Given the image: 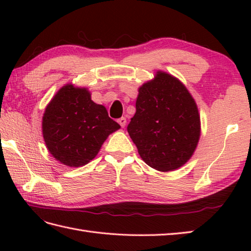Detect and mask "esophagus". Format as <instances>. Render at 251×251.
Listing matches in <instances>:
<instances>
[{"label": "esophagus", "mask_w": 251, "mask_h": 251, "mask_svg": "<svg viewBox=\"0 0 251 251\" xmlns=\"http://www.w3.org/2000/svg\"><path fill=\"white\" fill-rule=\"evenodd\" d=\"M117 122H119V124L121 125V127H123V128H124L125 125H126V119H125V117H121V119L117 120Z\"/></svg>", "instance_id": "esophagus-1"}]
</instances>
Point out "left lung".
Instances as JSON below:
<instances>
[{
    "instance_id": "8db88e82",
    "label": "left lung",
    "mask_w": 251,
    "mask_h": 251,
    "mask_svg": "<svg viewBox=\"0 0 251 251\" xmlns=\"http://www.w3.org/2000/svg\"><path fill=\"white\" fill-rule=\"evenodd\" d=\"M127 131L143 162L158 172H174L189 162L199 145V108L178 77L157 70L138 88Z\"/></svg>"
}]
</instances>
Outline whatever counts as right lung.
Segmentation results:
<instances>
[{"instance_id":"obj_1","label":"right lung","mask_w":251,"mask_h":251,"mask_svg":"<svg viewBox=\"0 0 251 251\" xmlns=\"http://www.w3.org/2000/svg\"><path fill=\"white\" fill-rule=\"evenodd\" d=\"M120 128L105 106L92 100L87 87L72 83L55 94L42 119L47 150L68 167H81L93 161L106 138Z\"/></svg>"}]
</instances>
